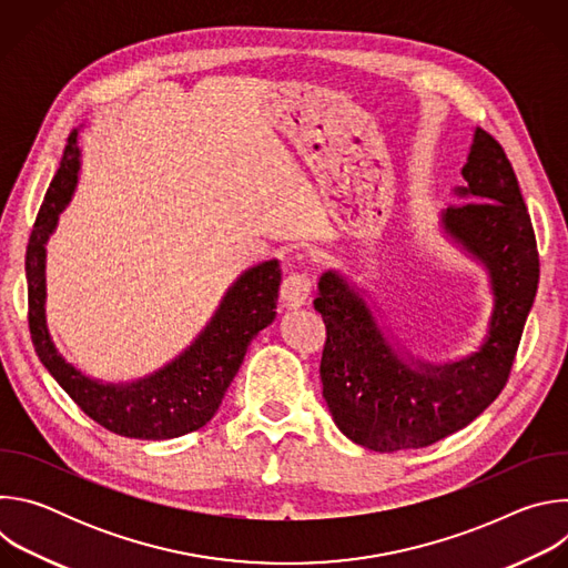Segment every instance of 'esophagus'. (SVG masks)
<instances>
[{
  "instance_id": "1",
  "label": "esophagus",
  "mask_w": 568,
  "mask_h": 568,
  "mask_svg": "<svg viewBox=\"0 0 568 568\" xmlns=\"http://www.w3.org/2000/svg\"><path fill=\"white\" fill-rule=\"evenodd\" d=\"M310 294H312V278L307 274H290L283 281L281 298L287 310H298V307L307 305Z\"/></svg>"
}]
</instances>
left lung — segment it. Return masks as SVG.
<instances>
[{"mask_svg":"<svg viewBox=\"0 0 568 568\" xmlns=\"http://www.w3.org/2000/svg\"><path fill=\"white\" fill-rule=\"evenodd\" d=\"M465 180L438 213V231L488 278L493 310L480 344L454 359L416 357L386 326L371 292L331 267L314 307L328 339L321 357L323 399L339 432L373 452L427 447L490 407L501 393L539 283L528 209L504 148L474 130Z\"/></svg>","mask_w":568,"mask_h":568,"instance_id":"left-lung-1","label":"left lung"}]
</instances>
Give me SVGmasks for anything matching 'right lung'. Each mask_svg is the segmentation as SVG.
<instances>
[{"instance_id":"obj_1","label":"right lung","mask_w":568,"mask_h":568,"mask_svg":"<svg viewBox=\"0 0 568 568\" xmlns=\"http://www.w3.org/2000/svg\"><path fill=\"white\" fill-rule=\"evenodd\" d=\"M78 173V132H71L27 247L29 328L36 353L62 390L101 427L141 440L191 434L215 416L250 344L274 323L281 265L272 258L242 272L226 287L197 337L164 366L128 382L92 377L67 362L47 321V245L60 213L71 202Z\"/></svg>"}]
</instances>
